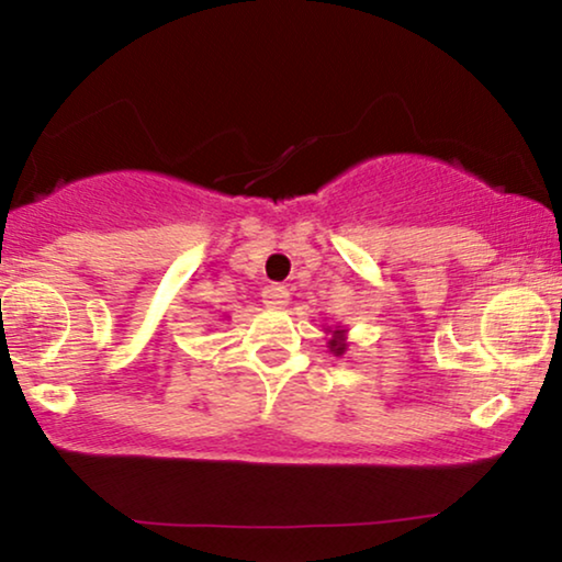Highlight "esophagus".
<instances>
[{
	"instance_id": "1",
	"label": "esophagus",
	"mask_w": 562,
	"mask_h": 562,
	"mask_svg": "<svg viewBox=\"0 0 562 562\" xmlns=\"http://www.w3.org/2000/svg\"><path fill=\"white\" fill-rule=\"evenodd\" d=\"M263 304L266 306H273V310H283V306L289 304V291L283 286H266L263 289Z\"/></svg>"
}]
</instances>
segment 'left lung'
<instances>
[{"label": "left lung", "mask_w": 562, "mask_h": 562, "mask_svg": "<svg viewBox=\"0 0 562 562\" xmlns=\"http://www.w3.org/2000/svg\"><path fill=\"white\" fill-rule=\"evenodd\" d=\"M325 333L329 335V340H327L329 352L337 358H342L345 352H348V329H345L342 325H335V327H325Z\"/></svg>", "instance_id": "obj_1"}]
</instances>
